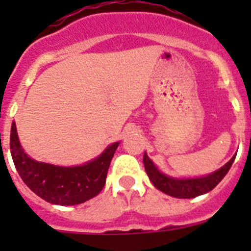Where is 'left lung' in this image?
<instances>
[{"instance_id": "left-lung-1", "label": "left lung", "mask_w": 251, "mask_h": 251, "mask_svg": "<svg viewBox=\"0 0 251 251\" xmlns=\"http://www.w3.org/2000/svg\"><path fill=\"white\" fill-rule=\"evenodd\" d=\"M235 157L236 156L232 157L220 170L215 171L214 174L187 179L171 178V177L161 174L157 170L156 166L153 165V162L148 158L146 153L143 156V163H145L146 172L150 177L151 182L154 185V187L158 188L159 191L165 192L170 196L178 197V199H194V197L206 194V192L211 191L212 188L216 187L217 183L220 182L221 179L226 176V174L229 172Z\"/></svg>"}]
</instances>
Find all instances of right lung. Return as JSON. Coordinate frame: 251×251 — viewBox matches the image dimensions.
<instances>
[{"label":"right lung","mask_w":251,"mask_h":251,"mask_svg":"<svg viewBox=\"0 0 251 251\" xmlns=\"http://www.w3.org/2000/svg\"><path fill=\"white\" fill-rule=\"evenodd\" d=\"M118 145H110L98 158L84 166L60 167L31 159L21 148L15 123L11 127L10 150L17 172L31 191L54 205H77L97 196L105 185Z\"/></svg>","instance_id":"obj_1"}]
</instances>
